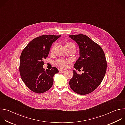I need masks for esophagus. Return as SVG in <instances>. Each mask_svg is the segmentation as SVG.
Returning <instances> with one entry per match:
<instances>
[{"label": "esophagus", "mask_w": 125, "mask_h": 125, "mask_svg": "<svg viewBox=\"0 0 125 125\" xmlns=\"http://www.w3.org/2000/svg\"><path fill=\"white\" fill-rule=\"evenodd\" d=\"M59 73H63L64 72H65V71L64 70H60L59 71Z\"/></svg>", "instance_id": "obj_1"}]
</instances>
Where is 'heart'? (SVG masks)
Instances as JSON below:
<instances>
[{"mask_svg":"<svg viewBox=\"0 0 125 125\" xmlns=\"http://www.w3.org/2000/svg\"><path fill=\"white\" fill-rule=\"evenodd\" d=\"M69 44H73L72 43H68L66 44V45H69ZM53 48H52L51 49V51L52 52L53 50ZM70 62V60L69 59H60L57 60L56 62H55V64L56 66H57L58 67H59L60 68H62V69H65L68 66V64H69Z\"/></svg>","mask_w":125,"mask_h":125,"instance_id":"1","label":"heart"}]
</instances>
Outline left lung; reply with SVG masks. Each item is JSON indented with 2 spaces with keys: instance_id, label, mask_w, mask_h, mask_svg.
Listing matches in <instances>:
<instances>
[{
  "instance_id": "1",
  "label": "left lung",
  "mask_w": 125,
  "mask_h": 125,
  "mask_svg": "<svg viewBox=\"0 0 125 125\" xmlns=\"http://www.w3.org/2000/svg\"><path fill=\"white\" fill-rule=\"evenodd\" d=\"M69 37L76 42L80 50V57L74 67L83 71L79 75L73 70L70 86L78 94H90L100 85L105 76L107 68L105 54L100 45L84 34L69 35Z\"/></svg>"
}]
</instances>
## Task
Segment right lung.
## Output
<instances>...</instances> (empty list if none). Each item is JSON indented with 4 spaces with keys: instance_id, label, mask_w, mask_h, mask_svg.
Here are the masks:
<instances>
[{
    "instance_id": "obj_1",
    "label": "right lung",
    "mask_w": 125,
    "mask_h": 125,
    "mask_svg": "<svg viewBox=\"0 0 125 125\" xmlns=\"http://www.w3.org/2000/svg\"><path fill=\"white\" fill-rule=\"evenodd\" d=\"M61 35H43L31 41L20 56L19 71L22 81L30 90L43 93L51 87L53 76L59 72L55 67L45 69L43 60L48 56L52 43Z\"/></svg>"
}]
</instances>
